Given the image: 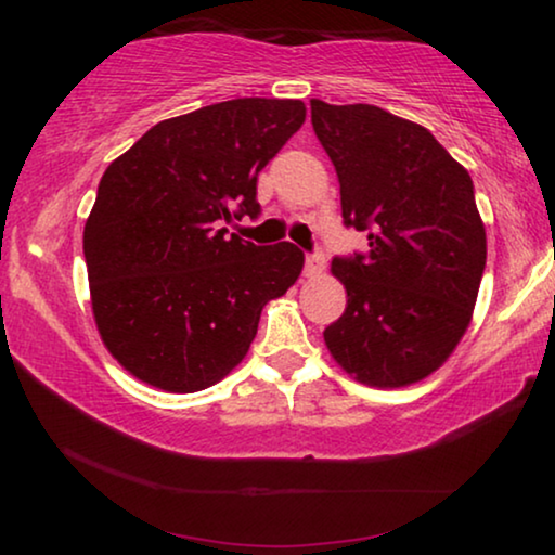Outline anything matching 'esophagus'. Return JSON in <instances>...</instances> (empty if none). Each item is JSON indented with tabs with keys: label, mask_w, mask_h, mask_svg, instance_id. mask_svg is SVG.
Masks as SVG:
<instances>
[{
	"label": "esophagus",
	"mask_w": 555,
	"mask_h": 555,
	"mask_svg": "<svg viewBox=\"0 0 555 555\" xmlns=\"http://www.w3.org/2000/svg\"><path fill=\"white\" fill-rule=\"evenodd\" d=\"M323 268H325V257H323L321 249H315V253L306 255V275L308 278H313V275H318V272H323Z\"/></svg>",
	"instance_id": "esophagus-1"
}]
</instances>
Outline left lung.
<instances>
[{
	"mask_svg": "<svg viewBox=\"0 0 555 555\" xmlns=\"http://www.w3.org/2000/svg\"><path fill=\"white\" fill-rule=\"evenodd\" d=\"M336 166L340 217L366 253L333 257L348 306L323 331L348 374L406 386L447 361L467 331L488 257L469 173L427 128L376 105L310 101Z\"/></svg>",
	"mask_w": 555,
	"mask_h": 555,
	"instance_id": "obj_1",
	"label": "left lung"
}]
</instances>
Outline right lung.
<instances>
[{"label": "right lung", "mask_w": 555, "mask_h": 555, "mask_svg": "<svg viewBox=\"0 0 555 555\" xmlns=\"http://www.w3.org/2000/svg\"><path fill=\"white\" fill-rule=\"evenodd\" d=\"M306 105L234 98L162 120L105 169L82 232L103 344L135 378L192 393L245 359L264 302L302 270L291 242L224 224L260 217L257 177Z\"/></svg>", "instance_id": "right-lung-1"}]
</instances>
